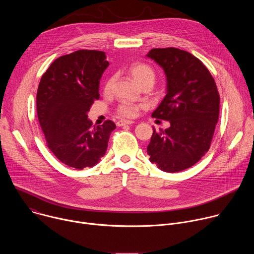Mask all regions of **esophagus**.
Here are the masks:
<instances>
[{
	"label": "esophagus",
	"instance_id": "34e87169",
	"mask_svg": "<svg viewBox=\"0 0 254 254\" xmlns=\"http://www.w3.org/2000/svg\"><path fill=\"white\" fill-rule=\"evenodd\" d=\"M133 122L132 121H119L117 123V126L118 127H123V126H126V125H132Z\"/></svg>",
	"mask_w": 254,
	"mask_h": 254
}]
</instances>
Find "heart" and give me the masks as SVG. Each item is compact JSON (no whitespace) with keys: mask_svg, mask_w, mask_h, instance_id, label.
Listing matches in <instances>:
<instances>
[{"mask_svg":"<svg viewBox=\"0 0 254 254\" xmlns=\"http://www.w3.org/2000/svg\"><path fill=\"white\" fill-rule=\"evenodd\" d=\"M128 73L133 81H135L138 85L146 82V81H152L155 80V72L152 67H150L147 64L143 63H132L128 67ZM114 83V78L111 77L105 81L104 84V91L110 92L112 90V86ZM119 115L124 118H133L138 113V106L131 104L129 102H124L119 107Z\"/></svg>","mask_w":254,"mask_h":254,"instance_id":"obj_1","label":"heart"}]
</instances>
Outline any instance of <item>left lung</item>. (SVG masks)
Masks as SVG:
<instances>
[{"label":"left lung","instance_id":"left-lung-1","mask_svg":"<svg viewBox=\"0 0 254 254\" xmlns=\"http://www.w3.org/2000/svg\"><path fill=\"white\" fill-rule=\"evenodd\" d=\"M147 57L164 70L167 80L166 96L152 117L170 122L165 130L153 127L148 155L160 170L177 173L208 152L219 119V93L209 70L191 53L155 48Z\"/></svg>","mask_w":254,"mask_h":254}]
</instances>
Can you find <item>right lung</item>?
I'll use <instances>...</instances> for the list:
<instances>
[{
  "instance_id": "1",
  "label": "right lung",
  "mask_w": 254,
  "mask_h": 254,
  "mask_svg": "<svg viewBox=\"0 0 254 254\" xmlns=\"http://www.w3.org/2000/svg\"><path fill=\"white\" fill-rule=\"evenodd\" d=\"M110 63L102 51L78 50L57 58L42 75L36 101L48 148L63 164L82 170L98 164L117 127L92 126L87 113L99 98V81Z\"/></svg>"
}]
</instances>
